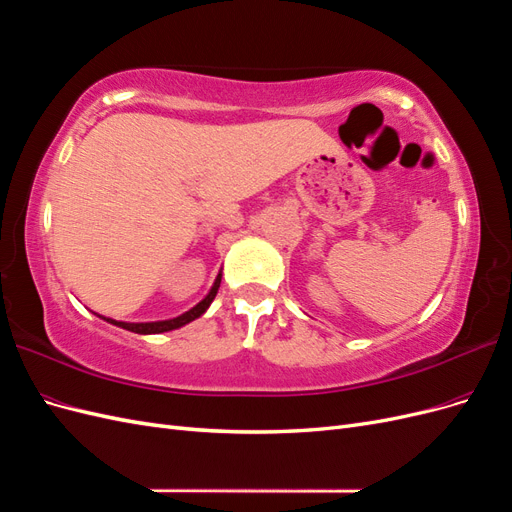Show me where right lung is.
I'll return each mask as SVG.
<instances>
[{"label": "right lung", "instance_id": "right-lung-1", "mask_svg": "<svg viewBox=\"0 0 512 512\" xmlns=\"http://www.w3.org/2000/svg\"><path fill=\"white\" fill-rule=\"evenodd\" d=\"M220 282H222V271L218 273V277H215V282H213L211 290L207 292V297H205L203 301H200V303H196L192 309H188V312H183L181 316H177V318L156 320V322H123V320H113V318L100 316V314H96V312H94V314H96L98 318L106 320V322L115 324V327H121V329L132 331V333H138V335H158V333H166V331H175V329L185 327V324L192 322V320H196V318H200V316H203V314L207 312L209 305H211V303H213V299H215V294H218Z\"/></svg>", "mask_w": 512, "mask_h": 512}]
</instances>
